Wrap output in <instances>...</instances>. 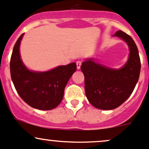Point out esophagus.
<instances>
[{"mask_svg": "<svg viewBox=\"0 0 149 149\" xmlns=\"http://www.w3.org/2000/svg\"><path fill=\"white\" fill-rule=\"evenodd\" d=\"M81 61H78L76 62V66H77V69H80V68H81Z\"/></svg>", "mask_w": 149, "mask_h": 149, "instance_id": "1", "label": "esophagus"}]
</instances>
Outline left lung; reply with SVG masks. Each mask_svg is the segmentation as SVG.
<instances>
[{
	"mask_svg": "<svg viewBox=\"0 0 149 149\" xmlns=\"http://www.w3.org/2000/svg\"><path fill=\"white\" fill-rule=\"evenodd\" d=\"M113 36L119 37L128 44L129 56L122 68L116 69L100 64L94 58H87L81 69L85 77V92L92 106L101 110H112L129 98L139 79L141 61L132 38L122 31Z\"/></svg>",
	"mask_w": 149,
	"mask_h": 149,
	"instance_id": "left-lung-1",
	"label": "left lung"
}]
</instances>
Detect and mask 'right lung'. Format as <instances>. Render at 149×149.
Here are the masks:
<instances>
[{
	"label": "right lung",
	"instance_id": "1",
	"mask_svg": "<svg viewBox=\"0 0 149 149\" xmlns=\"http://www.w3.org/2000/svg\"><path fill=\"white\" fill-rule=\"evenodd\" d=\"M23 33L17 40L10 58V76L15 90L30 106L39 110H51L61 102L64 89L76 70V63L60 65L48 71L30 70L20 55Z\"/></svg>",
	"mask_w": 149,
	"mask_h": 149
}]
</instances>
